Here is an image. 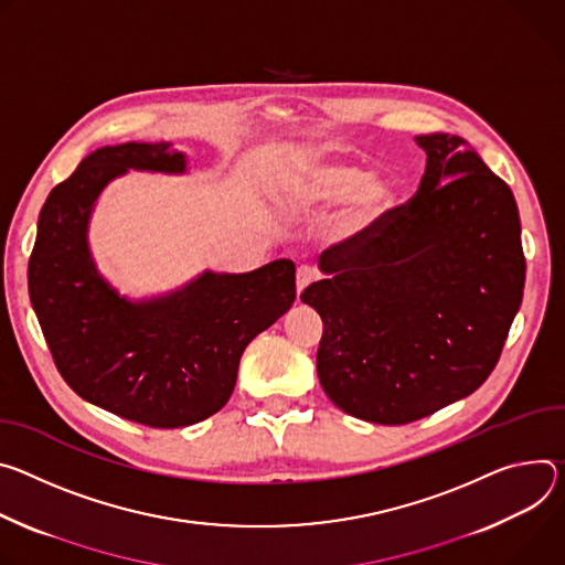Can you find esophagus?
I'll return each mask as SVG.
<instances>
[{
	"mask_svg": "<svg viewBox=\"0 0 565 565\" xmlns=\"http://www.w3.org/2000/svg\"><path fill=\"white\" fill-rule=\"evenodd\" d=\"M317 278H319V274H317V269H315V267L300 265V267H298V271H296V287H298V294H300L305 287H309L311 282H315Z\"/></svg>",
	"mask_w": 565,
	"mask_h": 565,
	"instance_id": "1",
	"label": "esophagus"
}]
</instances>
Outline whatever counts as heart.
I'll return each mask as SVG.
<instances>
[{
	"label": "heart",
	"instance_id": "1",
	"mask_svg": "<svg viewBox=\"0 0 565 565\" xmlns=\"http://www.w3.org/2000/svg\"><path fill=\"white\" fill-rule=\"evenodd\" d=\"M289 195L302 206H328L348 202L339 220L341 233H356L377 220L395 200L393 185L367 174L365 168L350 161H311L291 181Z\"/></svg>",
	"mask_w": 565,
	"mask_h": 565
}]
</instances>
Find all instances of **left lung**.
Segmentation results:
<instances>
[{
  "label": "left lung",
  "instance_id": "obj_1",
  "mask_svg": "<svg viewBox=\"0 0 565 565\" xmlns=\"http://www.w3.org/2000/svg\"><path fill=\"white\" fill-rule=\"evenodd\" d=\"M413 200L321 256L300 300L323 321L317 372L348 415L411 424L495 367L523 300L525 256L510 185L460 137H417Z\"/></svg>",
  "mask_w": 565,
  "mask_h": 565
}]
</instances>
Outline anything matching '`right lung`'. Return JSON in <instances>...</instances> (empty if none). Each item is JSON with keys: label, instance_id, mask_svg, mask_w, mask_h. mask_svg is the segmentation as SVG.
Wrapping results in <instances>:
<instances>
[{"label": "right lung", "instance_id": "right-lung-1", "mask_svg": "<svg viewBox=\"0 0 565 565\" xmlns=\"http://www.w3.org/2000/svg\"><path fill=\"white\" fill-rule=\"evenodd\" d=\"M128 168L181 172L168 143L92 152L49 193L29 258V294L62 380L83 399L137 424L179 428L231 397L248 341L296 298V267L276 260L250 274H204L183 291L132 305L98 276L87 250L92 204Z\"/></svg>", "mask_w": 565, "mask_h": 565}]
</instances>
